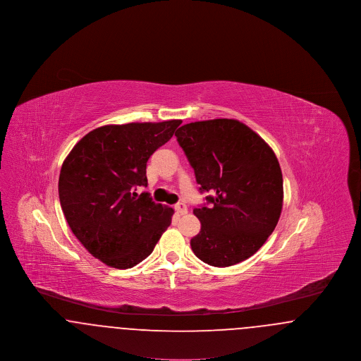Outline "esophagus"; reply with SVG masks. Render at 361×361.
<instances>
[{"mask_svg": "<svg viewBox=\"0 0 361 361\" xmlns=\"http://www.w3.org/2000/svg\"><path fill=\"white\" fill-rule=\"evenodd\" d=\"M174 209L178 215H185L188 212V207L185 206V203H177L174 206Z\"/></svg>", "mask_w": 361, "mask_h": 361, "instance_id": "esophagus-1", "label": "esophagus"}]
</instances>
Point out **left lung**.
<instances>
[{"mask_svg":"<svg viewBox=\"0 0 361 361\" xmlns=\"http://www.w3.org/2000/svg\"><path fill=\"white\" fill-rule=\"evenodd\" d=\"M209 207L195 208L202 228L190 240L196 257L224 268L253 256L275 230L283 208V174L274 150L246 124L214 119L176 131Z\"/></svg>","mask_w":361,"mask_h":361,"instance_id":"left-lung-1","label":"left lung"}]
</instances>
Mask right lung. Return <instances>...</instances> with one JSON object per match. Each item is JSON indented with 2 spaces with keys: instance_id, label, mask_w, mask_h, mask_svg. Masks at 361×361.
<instances>
[{
  "instance_id": "obj_1",
  "label": "right lung",
  "mask_w": 361,
  "mask_h": 361,
  "mask_svg": "<svg viewBox=\"0 0 361 361\" xmlns=\"http://www.w3.org/2000/svg\"><path fill=\"white\" fill-rule=\"evenodd\" d=\"M181 121L109 124L87 133L63 161L59 202L73 234L105 265L127 269L143 261L172 224L171 207L149 193L146 164Z\"/></svg>"
}]
</instances>
